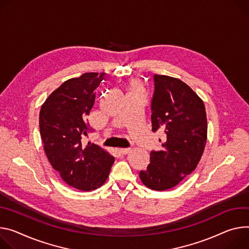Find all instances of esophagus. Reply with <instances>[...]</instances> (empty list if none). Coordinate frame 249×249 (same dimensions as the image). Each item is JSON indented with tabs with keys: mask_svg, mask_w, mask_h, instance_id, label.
Wrapping results in <instances>:
<instances>
[{
	"mask_svg": "<svg viewBox=\"0 0 249 249\" xmlns=\"http://www.w3.org/2000/svg\"><path fill=\"white\" fill-rule=\"evenodd\" d=\"M130 151H131V148H119V149H118V152H119L121 155H126V154H128Z\"/></svg>",
	"mask_w": 249,
	"mask_h": 249,
	"instance_id": "obj_1",
	"label": "esophagus"
}]
</instances>
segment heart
Instances as JSON below:
<instances>
[{
	"label": "heart",
	"mask_w": 249,
	"mask_h": 249,
	"mask_svg": "<svg viewBox=\"0 0 249 249\" xmlns=\"http://www.w3.org/2000/svg\"><path fill=\"white\" fill-rule=\"evenodd\" d=\"M141 89V83L139 80H133L130 83V91L132 90H139Z\"/></svg>",
	"instance_id": "obj_1"
}]
</instances>
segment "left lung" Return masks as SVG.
<instances>
[{
  "instance_id": "8db88e82",
  "label": "left lung",
  "mask_w": 249,
  "mask_h": 249,
  "mask_svg": "<svg viewBox=\"0 0 249 249\" xmlns=\"http://www.w3.org/2000/svg\"><path fill=\"white\" fill-rule=\"evenodd\" d=\"M152 130L164 129L161 151H152L150 164L140 172L142 183L154 191H167L196 170L208 139L206 107L194 90L178 78L154 75Z\"/></svg>"
}]
</instances>
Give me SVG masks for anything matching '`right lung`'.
Returning a JSON list of instances; mask_svg holds the SVG:
<instances>
[{
  "label": "right lung",
  "mask_w": 249,
  "mask_h": 249,
  "mask_svg": "<svg viewBox=\"0 0 249 249\" xmlns=\"http://www.w3.org/2000/svg\"><path fill=\"white\" fill-rule=\"evenodd\" d=\"M105 73L86 72L64 81L49 95L39 112L43 149L64 182L79 191L100 188L107 179L114 157L95 144H81L87 135L86 116L95 101L94 90Z\"/></svg>",
  "instance_id": "right-lung-1"
}]
</instances>
